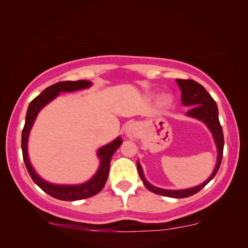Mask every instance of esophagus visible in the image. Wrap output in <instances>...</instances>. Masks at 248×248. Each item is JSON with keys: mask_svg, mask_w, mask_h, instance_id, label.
I'll use <instances>...</instances> for the list:
<instances>
[{"mask_svg": "<svg viewBox=\"0 0 248 248\" xmlns=\"http://www.w3.org/2000/svg\"><path fill=\"white\" fill-rule=\"evenodd\" d=\"M137 134H139V128H137L136 124H127L126 135L129 137V139H135V137H137Z\"/></svg>", "mask_w": 248, "mask_h": 248, "instance_id": "34e87169", "label": "esophagus"}]
</instances>
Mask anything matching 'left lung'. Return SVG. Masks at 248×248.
Listing matches in <instances>:
<instances>
[{"mask_svg":"<svg viewBox=\"0 0 248 248\" xmlns=\"http://www.w3.org/2000/svg\"><path fill=\"white\" fill-rule=\"evenodd\" d=\"M177 83L181 90V101H183L184 106H192L189 107V111L186 113L188 116L199 119L200 121L204 122L207 127L213 134L215 143H216L217 151H218V156H217V164L215 168L213 174L205 180L203 184L199 185V186L193 187L188 189H179V190H171V189H162L158 187L153 186L149 184L147 179L143 175V171L141 165H140L139 160H137V170H139V174L141 177L143 184L150 192L159 194V195L168 196V198L174 199H183L188 198L194 194L200 192L209 181L213 179L216 173L218 172L220 163H222L223 157V148H224V136H223V129L219 124L218 119V108H217L216 103L213 99V97L208 93L207 90L202 86L200 83L195 82L193 79H177Z\"/></svg>","mask_w":248,"mask_h":248,"instance_id":"8db88e82","label":"left lung"}]
</instances>
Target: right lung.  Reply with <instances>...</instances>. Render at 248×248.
<instances>
[{"instance_id":"right-lung-1","label":"right lung","mask_w":248,"mask_h":248,"mask_svg":"<svg viewBox=\"0 0 248 248\" xmlns=\"http://www.w3.org/2000/svg\"><path fill=\"white\" fill-rule=\"evenodd\" d=\"M91 86L90 80H65V82H59L55 84L48 86L41 92L38 97H35L33 100L30 103L28 112H26L25 124H24L22 132V151H23V159L25 163L26 169L30 177L34 181L35 185H38L45 193L49 194L53 198L62 200V201H76V200H83L91 198L100 192L105 186L107 177H108L109 171V163H111L113 154L115 150L121 145L122 140L121 137H118L114 141L108 143V144L101 147L98 150V157L100 159V166L98 171L92 177L90 180L80 185H54L45 181L35 173L30 163L29 155H28V139L30 130H31L33 122L37 118L39 111L46 106L49 101H52L54 98L59 95L60 92H73L76 90H82Z\"/></svg>"}]
</instances>
